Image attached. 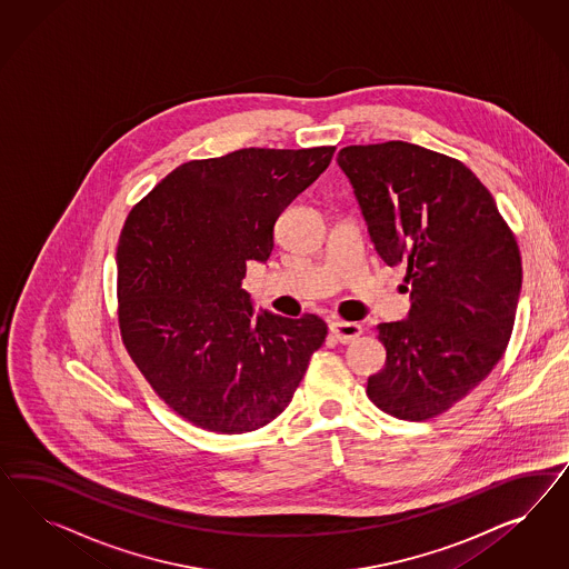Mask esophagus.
<instances>
[{
	"mask_svg": "<svg viewBox=\"0 0 569 569\" xmlns=\"http://www.w3.org/2000/svg\"><path fill=\"white\" fill-rule=\"evenodd\" d=\"M329 331L333 333V338L342 345H348L352 340H357L361 336L362 328L359 323H352V321H342V319H336L329 323Z\"/></svg>",
	"mask_w": 569,
	"mask_h": 569,
	"instance_id": "1",
	"label": "esophagus"
}]
</instances>
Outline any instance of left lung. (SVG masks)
I'll return each mask as SVG.
<instances>
[{
  "label": "left lung",
  "instance_id": "8db88e82",
  "mask_svg": "<svg viewBox=\"0 0 569 569\" xmlns=\"http://www.w3.org/2000/svg\"><path fill=\"white\" fill-rule=\"evenodd\" d=\"M367 231L390 267H407V319L379 323L386 367L367 381L381 411L445 413L500 361L516 323L521 257L482 181L463 162L407 141L338 154Z\"/></svg>",
  "mask_w": 569,
  "mask_h": 569
}]
</instances>
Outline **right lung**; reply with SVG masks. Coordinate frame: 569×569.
Instances as JSON below:
<instances>
[{
  "label": "right lung",
  "instance_id": "1",
  "mask_svg": "<svg viewBox=\"0 0 569 569\" xmlns=\"http://www.w3.org/2000/svg\"><path fill=\"white\" fill-rule=\"evenodd\" d=\"M336 148L238 152L169 172L124 221L117 250L122 342L156 395L193 426L243 433L292 402L328 326L254 309L246 262Z\"/></svg>",
  "mask_w": 569,
  "mask_h": 569
}]
</instances>
